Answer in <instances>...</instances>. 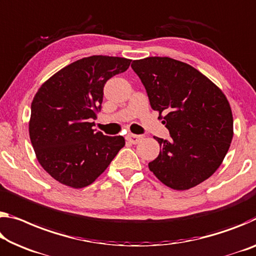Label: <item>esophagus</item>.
<instances>
[{
    "label": "esophagus",
    "mask_w": 256,
    "mask_h": 256,
    "mask_svg": "<svg viewBox=\"0 0 256 256\" xmlns=\"http://www.w3.org/2000/svg\"><path fill=\"white\" fill-rule=\"evenodd\" d=\"M126 140L128 141V142H131L133 144H136L139 141L142 139V136H136V134H132V133H128V134H126Z\"/></svg>",
    "instance_id": "esophagus-1"
}]
</instances>
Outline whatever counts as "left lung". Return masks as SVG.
<instances>
[{"instance_id":"1","label":"left lung","mask_w":256,"mask_h":256,"mask_svg":"<svg viewBox=\"0 0 256 256\" xmlns=\"http://www.w3.org/2000/svg\"><path fill=\"white\" fill-rule=\"evenodd\" d=\"M132 70L147 91L154 110L164 112L171 139L155 136L160 155L148 164L165 186L186 190L221 165L234 136L226 96L196 68L168 56L134 60Z\"/></svg>"}]
</instances>
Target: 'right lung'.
Segmentation results:
<instances>
[{"label":"right lung","mask_w":256,"mask_h":256,"mask_svg":"<svg viewBox=\"0 0 256 256\" xmlns=\"http://www.w3.org/2000/svg\"><path fill=\"white\" fill-rule=\"evenodd\" d=\"M130 64L120 56H86L56 72L35 94L30 141L40 164L60 184H91L124 147L123 136L96 132L91 120L101 110L104 84Z\"/></svg>","instance_id":"1"}]
</instances>
